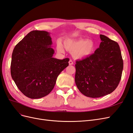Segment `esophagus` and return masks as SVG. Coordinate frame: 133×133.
<instances>
[{"mask_svg": "<svg viewBox=\"0 0 133 133\" xmlns=\"http://www.w3.org/2000/svg\"><path fill=\"white\" fill-rule=\"evenodd\" d=\"M74 63H73V61H72V60H69V65H73V64Z\"/></svg>", "mask_w": 133, "mask_h": 133, "instance_id": "34e87169", "label": "esophagus"}]
</instances>
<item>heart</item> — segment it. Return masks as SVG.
Returning <instances> with one entry per match:
<instances>
[{"mask_svg":"<svg viewBox=\"0 0 133 133\" xmlns=\"http://www.w3.org/2000/svg\"><path fill=\"white\" fill-rule=\"evenodd\" d=\"M64 48L71 52L73 57L78 59H84L89 57L94 50V44L89 40L67 39L64 42ZM57 50L59 53H64V46L60 41L57 42Z\"/></svg>","mask_w":133,"mask_h":133,"instance_id":"b5f03b06","label":"heart"}]
</instances>
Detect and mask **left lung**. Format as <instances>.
Segmentation results:
<instances>
[{
    "mask_svg": "<svg viewBox=\"0 0 133 133\" xmlns=\"http://www.w3.org/2000/svg\"><path fill=\"white\" fill-rule=\"evenodd\" d=\"M101 43L94 53L76 62L75 82L79 91L90 98L113 91L122 78L123 60L118 43L100 35Z\"/></svg>",
    "mask_w": 133,
    "mask_h": 133,
    "instance_id": "obj_1",
    "label": "left lung"
}]
</instances>
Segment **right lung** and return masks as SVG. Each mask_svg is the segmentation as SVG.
Masks as SVG:
<instances>
[{
	"label": "right lung",
	"instance_id": "1",
	"mask_svg": "<svg viewBox=\"0 0 133 133\" xmlns=\"http://www.w3.org/2000/svg\"><path fill=\"white\" fill-rule=\"evenodd\" d=\"M50 33L33 30L15 45L11 56L12 79L22 93L31 99L49 94L61 72L69 65V58L53 57Z\"/></svg>",
	"mask_w": 133,
	"mask_h": 133
}]
</instances>
